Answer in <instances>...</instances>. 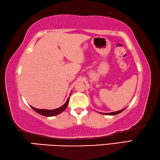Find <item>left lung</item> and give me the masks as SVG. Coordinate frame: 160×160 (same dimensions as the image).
Wrapping results in <instances>:
<instances>
[{
    "label": "left lung",
    "mask_w": 160,
    "mask_h": 160,
    "mask_svg": "<svg viewBox=\"0 0 160 160\" xmlns=\"http://www.w3.org/2000/svg\"><path fill=\"white\" fill-rule=\"evenodd\" d=\"M125 110V109H122V110H119V111H117V112H110V113H101V114H105V115H118V114L120 113L121 112H122V111Z\"/></svg>",
    "instance_id": "left-lung-1"
}]
</instances>
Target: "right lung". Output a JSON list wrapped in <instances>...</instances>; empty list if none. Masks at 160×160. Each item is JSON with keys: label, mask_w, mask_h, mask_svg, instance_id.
Masks as SVG:
<instances>
[{"label": "right lung", "mask_w": 160, "mask_h": 160, "mask_svg": "<svg viewBox=\"0 0 160 160\" xmlns=\"http://www.w3.org/2000/svg\"><path fill=\"white\" fill-rule=\"evenodd\" d=\"M69 99L70 98H68L66 102H65L62 106H61V107L58 108L57 109H54V110H45V109H37L33 107H31V108L32 110H35L37 113H38L41 115L46 116V117L55 116V115H58V114L62 112L63 111L66 109V108L68 107V102H69Z\"/></svg>", "instance_id": "add662e5"}]
</instances>
